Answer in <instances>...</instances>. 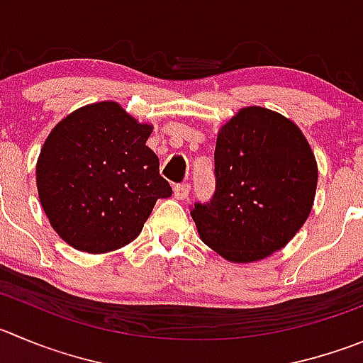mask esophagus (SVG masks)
<instances>
[{
    "label": "esophagus",
    "instance_id": "obj_1",
    "mask_svg": "<svg viewBox=\"0 0 363 363\" xmlns=\"http://www.w3.org/2000/svg\"><path fill=\"white\" fill-rule=\"evenodd\" d=\"M174 195L177 201H186L189 197V184L182 182V184H177L174 188Z\"/></svg>",
    "mask_w": 363,
    "mask_h": 363
}]
</instances>
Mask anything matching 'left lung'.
<instances>
[{"instance_id":"obj_1","label":"left lung","mask_w":363,"mask_h":363,"mask_svg":"<svg viewBox=\"0 0 363 363\" xmlns=\"http://www.w3.org/2000/svg\"><path fill=\"white\" fill-rule=\"evenodd\" d=\"M216 189L195 204L199 236L222 258H269L297 235L317 191V161L301 128L276 111L250 105L220 127Z\"/></svg>"}]
</instances>
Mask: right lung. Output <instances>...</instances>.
<instances>
[{"mask_svg":"<svg viewBox=\"0 0 363 363\" xmlns=\"http://www.w3.org/2000/svg\"><path fill=\"white\" fill-rule=\"evenodd\" d=\"M140 123L118 101L84 105L40 148L35 181L43 211L74 249L105 254L140 236L157 199L172 195Z\"/></svg>","mask_w":363,"mask_h":363,"instance_id":"obj_1","label":"right lung"}]
</instances>
